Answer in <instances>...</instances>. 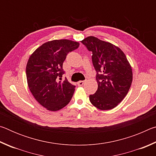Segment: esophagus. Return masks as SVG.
I'll use <instances>...</instances> for the list:
<instances>
[{
	"mask_svg": "<svg viewBox=\"0 0 156 156\" xmlns=\"http://www.w3.org/2000/svg\"><path fill=\"white\" fill-rule=\"evenodd\" d=\"M84 84V81H79L77 83V84L78 86H82V85H83Z\"/></svg>",
	"mask_w": 156,
	"mask_h": 156,
	"instance_id": "1",
	"label": "esophagus"
}]
</instances>
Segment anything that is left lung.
I'll use <instances>...</instances> for the list:
<instances>
[{
  "label": "left lung",
  "instance_id": "left-lung-1",
  "mask_svg": "<svg viewBox=\"0 0 156 156\" xmlns=\"http://www.w3.org/2000/svg\"><path fill=\"white\" fill-rule=\"evenodd\" d=\"M92 52L98 89L89 96L91 103L100 110L113 109L125 98L133 79L132 69L119 47L94 36L81 41Z\"/></svg>",
  "mask_w": 156,
  "mask_h": 156
}]
</instances>
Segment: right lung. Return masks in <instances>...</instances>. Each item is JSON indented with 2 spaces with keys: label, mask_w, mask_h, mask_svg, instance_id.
<instances>
[{
  "label": "right lung",
  "mask_w": 156,
  "mask_h": 156,
  "mask_svg": "<svg viewBox=\"0 0 156 156\" xmlns=\"http://www.w3.org/2000/svg\"><path fill=\"white\" fill-rule=\"evenodd\" d=\"M79 44L67 39L47 42L28 60L26 67L28 87L35 99L47 110L61 109L72 99L76 86L66 78L62 80L65 73L62 64L67 55Z\"/></svg>",
  "instance_id": "1"
}]
</instances>
